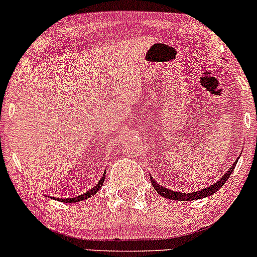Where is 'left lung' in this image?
I'll return each mask as SVG.
<instances>
[{
  "label": "left lung",
  "instance_id": "1",
  "mask_svg": "<svg viewBox=\"0 0 257 257\" xmlns=\"http://www.w3.org/2000/svg\"><path fill=\"white\" fill-rule=\"evenodd\" d=\"M238 159H239V158H238ZM238 159H237V161H234V163H233L231 168L227 170V173L223 174V176H221V179L219 180V181H216L215 184H213L211 186H208V187H204L203 190L196 191V192L184 193V192H179V191L176 192V191H173V190H170V188H167V187H164V186L159 185L158 182L152 178V176H150V179H151V184H152L153 187H155V190L157 191V192L161 194L162 197H164V198L172 199V200H180V202L198 200V199L205 198V197L211 196V194H214L215 192H217V191H219L220 188L222 187L223 185H225L227 179H228L229 176H231V174L233 173V169L235 168V164H237Z\"/></svg>",
  "mask_w": 257,
  "mask_h": 257
}]
</instances>
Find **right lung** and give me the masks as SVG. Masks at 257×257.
<instances>
[{
    "label": "right lung",
    "instance_id": "add662e5",
    "mask_svg": "<svg viewBox=\"0 0 257 257\" xmlns=\"http://www.w3.org/2000/svg\"><path fill=\"white\" fill-rule=\"evenodd\" d=\"M105 174H106V170H105L104 175L101 176V179L99 180L98 184L94 186V187L91 188V190L87 191V192H84V193H82V194H79V196H77V197H73V198H55V197H52V198L57 199V200H59V202H64V203H76V202H81V200H84V199H87V198H90L91 196H94V194H95L96 192H99V190H100V188H101V186H102V184H104V181H105Z\"/></svg>",
    "mask_w": 257,
    "mask_h": 257
}]
</instances>
